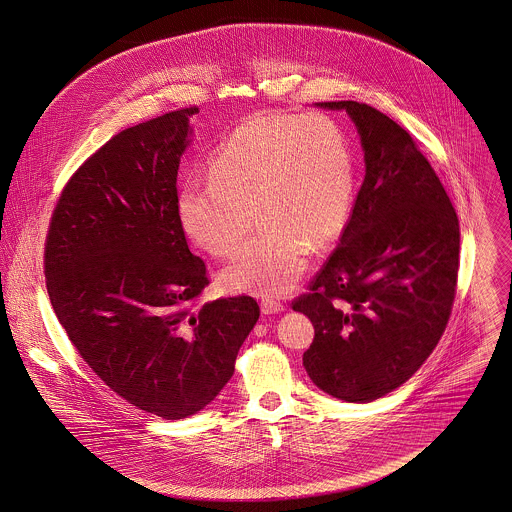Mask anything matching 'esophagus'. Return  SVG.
Masks as SVG:
<instances>
[{
	"label": "esophagus",
	"instance_id": "1",
	"mask_svg": "<svg viewBox=\"0 0 512 512\" xmlns=\"http://www.w3.org/2000/svg\"><path fill=\"white\" fill-rule=\"evenodd\" d=\"M261 310H263V314H279V312H283L284 304L279 300H273V298H263Z\"/></svg>",
	"mask_w": 512,
	"mask_h": 512
}]
</instances>
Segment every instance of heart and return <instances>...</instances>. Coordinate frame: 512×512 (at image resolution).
Listing matches in <instances>:
<instances>
[{"label": "heart", "instance_id": "obj_1", "mask_svg": "<svg viewBox=\"0 0 512 512\" xmlns=\"http://www.w3.org/2000/svg\"><path fill=\"white\" fill-rule=\"evenodd\" d=\"M210 180L190 178L176 194L182 231L212 255H229L220 275L229 292L275 296L306 269L310 249L332 245L355 202V157L347 133L326 114L253 115L218 145Z\"/></svg>", "mask_w": 512, "mask_h": 512}]
</instances>
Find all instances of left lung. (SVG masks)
Returning <instances> with one entry per match:
<instances>
[{
	"label": "left lung",
	"instance_id": "8db88e82",
	"mask_svg": "<svg viewBox=\"0 0 512 512\" xmlns=\"http://www.w3.org/2000/svg\"><path fill=\"white\" fill-rule=\"evenodd\" d=\"M365 178L340 245L292 300L314 324L302 363L318 389L371 402L408 381L442 338L455 300L459 222L416 141L379 110L343 100Z\"/></svg>",
	"mask_w": 512,
	"mask_h": 512
}]
</instances>
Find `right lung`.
Segmentation results:
<instances>
[{"label": "right lung", "instance_id": "right-lung-1", "mask_svg": "<svg viewBox=\"0 0 512 512\" xmlns=\"http://www.w3.org/2000/svg\"><path fill=\"white\" fill-rule=\"evenodd\" d=\"M196 112L123 129L88 157L45 241L47 292L70 343L115 395L165 420L218 397L259 320L245 294L195 307L210 279L178 224L176 176Z\"/></svg>", "mask_w": 512, "mask_h": 512}]
</instances>
